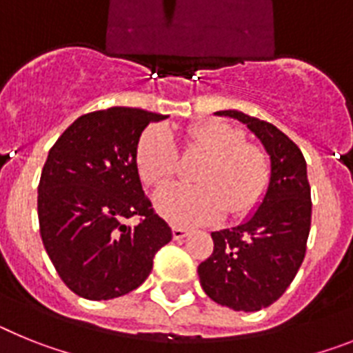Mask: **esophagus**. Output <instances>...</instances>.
Listing matches in <instances>:
<instances>
[{"mask_svg":"<svg viewBox=\"0 0 353 353\" xmlns=\"http://www.w3.org/2000/svg\"><path fill=\"white\" fill-rule=\"evenodd\" d=\"M190 234L188 229L185 228H179V225H174L172 228V236H174V240H183V238H186V236Z\"/></svg>","mask_w":353,"mask_h":353,"instance_id":"esophagus-1","label":"esophagus"}]
</instances>
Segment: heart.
<instances>
[{"label": "heart", "instance_id": "1", "mask_svg": "<svg viewBox=\"0 0 353 353\" xmlns=\"http://www.w3.org/2000/svg\"><path fill=\"white\" fill-rule=\"evenodd\" d=\"M245 139L241 128L219 119L190 125L186 149L206 156L195 174L199 185L159 192L154 197L158 213L176 225H201L222 219L225 211L241 216L256 210L266 195L272 168L261 147ZM177 163L176 142L165 125H151L140 134L134 165L143 185L154 190L167 186Z\"/></svg>", "mask_w": 353, "mask_h": 353}]
</instances>
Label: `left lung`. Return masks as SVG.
Segmentation results:
<instances>
[{
  "instance_id": "obj_1",
  "label": "left lung",
  "mask_w": 353,
  "mask_h": 353,
  "mask_svg": "<svg viewBox=\"0 0 353 353\" xmlns=\"http://www.w3.org/2000/svg\"><path fill=\"white\" fill-rule=\"evenodd\" d=\"M216 115L243 122L261 140L272 176L250 219L211 232L213 254L197 272L202 290L216 304L252 312L281 299L304 261L312 208L307 165L299 145L274 124L238 110Z\"/></svg>"
}]
</instances>
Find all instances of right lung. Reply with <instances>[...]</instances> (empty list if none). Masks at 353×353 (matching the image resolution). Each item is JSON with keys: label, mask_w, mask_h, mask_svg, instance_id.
I'll list each match as a JSON object with an SVG mask.
<instances>
[{"label": "right lung", "mask_w": 353, "mask_h": 353, "mask_svg": "<svg viewBox=\"0 0 353 353\" xmlns=\"http://www.w3.org/2000/svg\"><path fill=\"white\" fill-rule=\"evenodd\" d=\"M163 115L113 106L81 115L49 151L39 183V225L65 286L87 300L137 290L172 231L143 194L134 149ZM140 216L131 228L123 220Z\"/></svg>", "instance_id": "obj_1"}]
</instances>
